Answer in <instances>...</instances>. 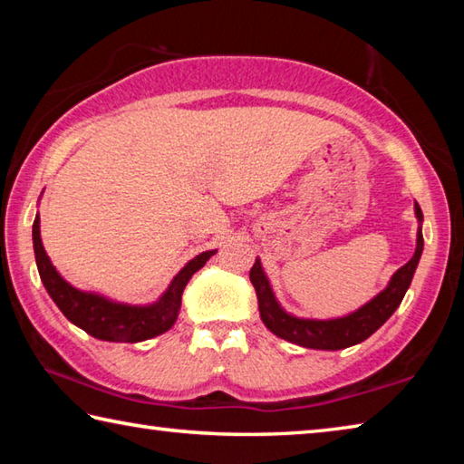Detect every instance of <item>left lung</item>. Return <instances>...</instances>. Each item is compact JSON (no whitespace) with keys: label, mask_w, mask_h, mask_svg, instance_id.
<instances>
[{"label":"left lung","mask_w":464,"mask_h":464,"mask_svg":"<svg viewBox=\"0 0 464 464\" xmlns=\"http://www.w3.org/2000/svg\"><path fill=\"white\" fill-rule=\"evenodd\" d=\"M415 218H418V241H415V254L411 260L401 266L392 274L389 285L379 295L371 298L362 307L348 313L343 317L334 319H304L296 317L293 313H286L280 307V303L274 296L270 280L262 268L260 257H256L254 268L249 272V280L256 288L257 307H260V317L264 325L270 329L274 335L282 337L290 343L303 345V348L313 350H343L350 345H356L371 337L384 321L401 304L407 288L411 285V278L418 268L421 251H423V235L421 223L423 215L420 204L415 202Z\"/></svg>","instance_id":"1"}]
</instances>
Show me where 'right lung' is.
Masks as SVG:
<instances>
[{
	"instance_id": "obj_1",
	"label": "right lung",
	"mask_w": 464,
	"mask_h": 464,
	"mask_svg": "<svg viewBox=\"0 0 464 464\" xmlns=\"http://www.w3.org/2000/svg\"><path fill=\"white\" fill-rule=\"evenodd\" d=\"M33 243L38 274H41L46 293H49L54 304L61 309L63 315L72 321L73 325L82 327L92 337H98V340L104 342L127 343L151 340V337L168 332L178 319L179 307H182V293L188 280L192 278L194 272H198L210 260V256L217 254V249H208L192 257L176 274L166 293L157 298L155 303L127 304L112 301V298L102 296L98 293H88V290L75 288L61 276L44 251L41 239V217L38 215L33 225Z\"/></svg>"
}]
</instances>
